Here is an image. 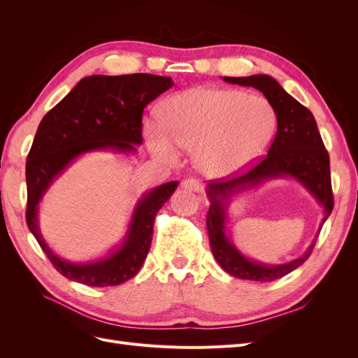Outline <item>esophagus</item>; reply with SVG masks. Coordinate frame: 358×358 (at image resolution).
<instances>
[{
	"label": "esophagus",
	"mask_w": 358,
	"mask_h": 358,
	"mask_svg": "<svg viewBox=\"0 0 358 358\" xmlns=\"http://www.w3.org/2000/svg\"><path fill=\"white\" fill-rule=\"evenodd\" d=\"M180 187L183 189H188V191H194V192H200L201 191V183L196 179H183L180 182Z\"/></svg>",
	"instance_id": "34e87169"
}]
</instances>
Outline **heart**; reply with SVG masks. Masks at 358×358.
<instances>
[{
  "mask_svg": "<svg viewBox=\"0 0 358 358\" xmlns=\"http://www.w3.org/2000/svg\"><path fill=\"white\" fill-rule=\"evenodd\" d=\"M276 131V113L267 99L237 90L199 86L170 96L161 121L149 117L150 150L175 161L179 149H194L201 175L221 179L241 173L262 157Z\"/></svg>",
  "mask_w": 358,
  "mask_h": 358,
  "instance_id": "b5f03b06",
  "label": "heart"
}]
</instances>
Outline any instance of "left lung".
<instances>
[{"instance_id":"1","label":"left lung","mask_w":358,"mask_h":358,"mask_svg":"<svg viewBox=\"0 0 358 358\" xmlns=\"http://www.w3.org/2000/svg\"><path fill=\"white\" fill-rule=\"evenodd\" d=\"M224 82L252 86L263 92L276 113L278 129L267 157L245 175L220 183H209L206 188L210 208L208 212L209 242L216 262L234 278L270 282L288 275L309 258L315 239L306 252L282 264H266L246 257L229 234V209L233 197L255 189L266 182L276 179H294L322 208L321 227L333 210L330 179V158L324 148L317 121L309 109L291 96L276 79L268 74H254L246 78H229ZM318 236V234H317Z\"/></svg>"}]
</instances>
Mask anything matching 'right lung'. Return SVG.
<instances>
[{
    "label": "right lung",
    "instance_id": "1",
    "mask_svg": "<svg viewBox=\"0 0 358 358\" xmlns=\"http://www.w3.org/2000/svg\"><path fill=\"white\" fill-rule=\"evenodd\" d=\"M171 86V78L146 73L88 76L41 119L27 158V224L53 267L67 279L88 287H115L142 268L152 242L155 215L179 182L143 192L124 239L90 262L73 263L53 252L41 234L38 210L43 197L76 159L92 152L136 154V146L143 142V109Z\"/></svg>",
    "mask_w": 358,
    "mask_h": 358
}]
</instances>
